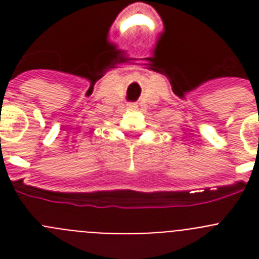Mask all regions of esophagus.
I'll list each match as a JSON object with an SVG mask.
<instances>
[{
    "label": "esophagus",
    "instance_id": "1",
    "mask_svg": "<svg viewBox=\"0 0 259 259\" xmlns=\"http://www.w3.org/2000/svg\"><path fill=\"white\" fill-rule=\"evenodd\" d=\"M127 109H130V110H136V109H137V105H136V104H128V105H127Z\"/></svg>",
    "mask_w": 259,
    "mask_h": 259
}]
</instances>
